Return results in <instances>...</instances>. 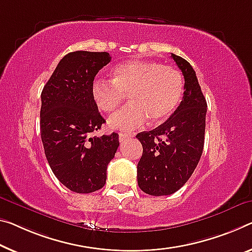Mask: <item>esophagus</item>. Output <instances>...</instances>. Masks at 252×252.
I'll return each instance as SVG.
<instances>
[{"mask_svg": "<svg viewBox=\"0 0 252 252\" xmlns=\"http://www.w3.org/2000/svg\"><path fill=\"white\" fill-rule=\"evenodd\" d=\"M130 137H133L131 134H126V133H119V141L121 142H125L126 139H128Z\"/></svg>", "mask_w": 252, "mask_h": 252, "instance_id": "1", "label": "esophagus"}]
</instances>
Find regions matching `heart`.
I'll use <instances>...</instances> for the list:
<instances>
[{
  "instance_id": "obj_1",
  "label": "heart",
  "mask_w": 252,
  "mask_h": 252,
  "mask_svg": "<svg viewBox=\"0 0 252 252\" xmlns=\"http://www.w3.org/2000/svg\"><path fill=\"white\" fill-rule=\"evenodd\" d=\"M184 94V79L176 67L156 61H129L113 68V81L96 79L91 87L95 106L110 114L126 95L130 103L111 116V129L129 131L142 127L150 118L161 123L176 110Z\"/></svg>"
}]
</instances>
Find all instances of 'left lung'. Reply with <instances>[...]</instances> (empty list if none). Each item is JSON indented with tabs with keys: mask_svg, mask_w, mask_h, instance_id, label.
Here are the masks:
<instances>
[{
	"mask_svg": "<svg viewBox=\"0 0 252 252\" xmlns=\"http://www.w3.org/2000/svg\"><path fill=\"white\" fill-rule=\"evenodd\" d=\"M171 57L185 79L183 101L163 124L136 135L143 146L138 187L152 196L179 190L195 171L204 149L206 100L191 65L175 54Z\"/></svg>",
	"mask_w": 252,
	"mask_h": 252,
	"instance_id": "8db88e82",
	"label": "left lung"
}]
</instances>
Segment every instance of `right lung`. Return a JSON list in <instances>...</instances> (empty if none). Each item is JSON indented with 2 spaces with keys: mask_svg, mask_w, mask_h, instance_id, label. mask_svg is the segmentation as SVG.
<instances>
[{
  "mask_svg": "<svg viewBox=\"0 0 252 252\" xmlns=\"http://www.w3.org/2000/svg\"><path fill=\"white\" fill-rule=\"evenodd\" d=\"M106 52L68 53L41 92L40 135L50 169L69 190L101 189L119 146L118 134L94 136L106 121L92 99L94 76L109 63Z\"/></svg>",
  "mask_w": 252,
  "mask_h": 252,
  "instance_id": "obj_1",
  "label": "right lung"
}]
</instances>
